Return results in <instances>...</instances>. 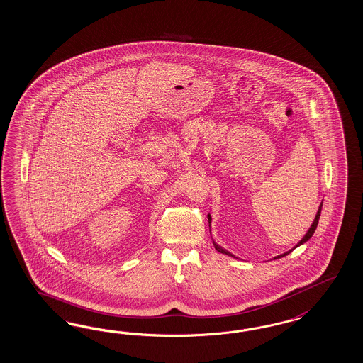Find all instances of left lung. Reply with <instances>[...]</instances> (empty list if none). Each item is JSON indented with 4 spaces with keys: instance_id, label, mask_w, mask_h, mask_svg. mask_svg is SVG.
I'll use <instances>...</instances> for the list:
<instances>
[{
    "instance_id": "8db88e82",
    "label": "left lung",
    "mask_w": 363,
    "mask_h": 363,
    "mask_svg": "<svg viewBox=\"0 0 363 363\" xmlns=\"http://www.w3.org/2000/svg\"><path fill=\"white\" fill-rule=\"evenodd\" d=\"M320 211H322V203H320V206H319V210H318V212H316L315 215V219H314V222H313V224H311V227L308 228V231L306 233V235H304L303 238H302V240L296 245V246L294 247L293 250H295L296 247L301 246V245H303V243H306L313 235H314V233H315L316 230V225H318V222H319V218H320ZM211 215L208 213V223H211ZM213 247L216 248V251H219V252H222V254H225V255H228V257H236L235 255H233L231 252H228L227 250H224L222 246H219V245H216V242H213ZM293 250H290V251H287V252H284V254H281V255H278V257H274V259H279V257H286V255H289ZM238 259V257H236Z\"/></svg>"
}]
</instances>
